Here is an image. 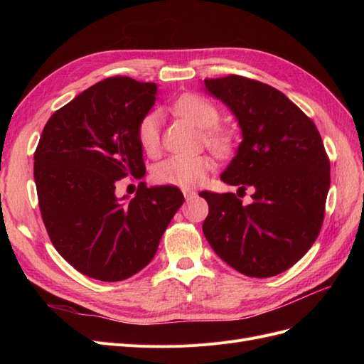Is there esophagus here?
Masks as SVG:
<instances>
[{"label": "esophagus", "instance_id": "1", "mask_svg": "<svg viewBox=\"0 0 364 364\" xmlns=\"http://www.w3.org/2000/svg\"><path fill=\"white\" fill-rule=\"evenodd\" d=\"M182 194H183V197H185V200H191L193 199V197H196V191L194 190H182Z\"/></svg>", "mask_w": 364, "mask_h": 364}]
</instances>
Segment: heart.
I'll use <instances>...</instances> for the list:
<instances>
[{"instance_id":"1","label":"heart","mask_w":364,"mask_h":364,"mask_svg":"<svg viewBox=\"0 0 364 364\" xmlns=\"http://www.w3.org/2000/svg\"><path fill=\"white\" fill-rule=\"evenodd\" d=\"M174 111L178 115L200 129H206L203 138L206 144L214 151L225 155L232 147V139L225 130L215 127L220 115L217 107L196 94H183L174 103ZM161 139V114L158 111L149 112L138 124V142L146 153H156ZM213 168V161L205 155L181 156L173 155L159 162L153 170V179L162 185L193 188L202 183L209 170Z\"/></svg>"}]
</instances>
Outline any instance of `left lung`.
Returning <instances> with one entry per match:
<instances>
[{
	"label": "left lung",
	"instance_id": "8db88e82",
	"mask_svg": "<svg viewBox=\"0 0 364 364\" xmlns=\"http://www.w3.org/2000/svg\"><path fill=\"white\" fill-rule=\"evenodd\" d=\"M209 95L235 117L241 142L220 176L253 188L252 203L232 193L200 196L209 205L203 234L230 267L253 278L290 269L321 232L329 161L313 121L287 95L241 75L205 79Z\"/></svg>",
	"mask_w": 364,
	"mask_h": 364
}]
</instances>
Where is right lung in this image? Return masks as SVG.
I'll return each mask as SVG.
<instances>
[{"label":"right lung","mask_w":364,"mask_h":364,"mask_svg":"<svg viewBox=\"0 0 364 364\" xmlns=\"http://www.w3.org/2000/svg\"><path fill=\"white\" fill-rule=\"evenodd\" d=\"M156 83L111 77L54 112L35 153V182L53 246L86 277L115 282L144 269L183 203L171 185H138L134 199L115 183L146 173L138 124Z\"/></svg>","instance_id":"1"}]
</instances>
